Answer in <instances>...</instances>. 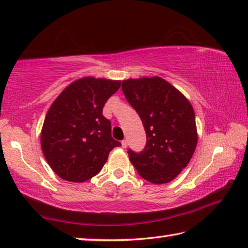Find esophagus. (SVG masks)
Instances as JSON below:
<instances>
[{
  "label": "esophagus",
  "mask_w": 248,
  "mask_h": 248,
  "mask_svg": "<svg viewBox=\"0 0 248 248\" xmlns=\"http://www.w3.org/2000/svg\"><path fill=\"white\" fill-rule=\"evenodd\" d=\"M122 147H123V148H126L127 147V140H122Z\"/></svg>",
  "instance_id": "obj_1"
}]
</instances>
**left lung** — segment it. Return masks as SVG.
<instances>
[{"mask_svg":"<svg viewBox=\"0 0 248 248\" xmlns=\"http://www.w3.org/2000/svg\"><path fill=\"white\" fill-rule=\"evenodd\" d=\"M122 91L142 120L146 133L145 148L128 150L137 173L153 184L173 181L185 169L195 152V113L180 91L158 76L128 78Z\"/></svg>","mask_w":248,"mask_h":248,"instance_id":"1","label":"left lung"}]
</instances>
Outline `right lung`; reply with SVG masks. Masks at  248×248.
I'll return each mask as SVG.
<instances>
[{"label": "right lung", "instance_id": "obj_1", "mask_svg": "<svg viewBox=\"0 0 248 248\" xmlns=\"http://www.w3.org/2000/svg\"><path fill=\"white\" fill-rule=\"evenodd\" d=\"M121 81L76 79L52 103L41 132L44 157L63 180L82 183L95 176L120 146L111 135V122L103 116L106 101L120 89Z\"/></svg>", "mask_w": 248, "mask_h": 248}]
</instances>
